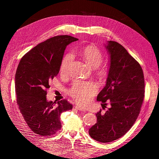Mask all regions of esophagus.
Returning a JSON list of instances; mask_svg holds the SVG:
<instances>
[{"mask_svg": "<svg viewBox=\"0 0 159 159\" xmlns=\"http://www.w3.org/2000/svg\"><path fill=\"white\" fill-rule=\"evenodd\" d=\"M75 109L79 110V111H85V109H84L83 107H81L79 106V105H76V106H75Z\"/></svg>", "mask_w": 159, "mask_h": 159, "instance_id": "obj_1", "label": "esophagus"}]
</instances>
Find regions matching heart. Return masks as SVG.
<instances>
[{
    "mask_svg": "<svg viewBox=\"0 0 159 159\" xmlns=\"http://www.w3.org/2000/svg\"><path fill=\"white\" fill-rule=\"evenodd\" d=\"M85 61L93 67L98 66L103 60V54L98 47L95 46H88L83 48L80 51ZM73 56L72 54H66L60 64V72L62 74H66L69 71ZM108 69L106 66L103 65L98 68L97 74L100 78H105L107 75ZM98 91V85L93 81H75L69 90L71 97L76 101L80 105H88L94 94Z\"/></svg>",
    "mask_w": 159,
    "mask_h": 159,
    "instance_id": "1",
    "label": "heart"
}]
</instances>
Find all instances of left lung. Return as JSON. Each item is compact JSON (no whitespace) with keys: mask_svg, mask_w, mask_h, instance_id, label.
Masks as SVG:
<instances>
[{"mask_svg":"<svg viewBox=\"0 0 159 159\" xmlns=\"http://www.w3.org/2000/svg\"><path fill=\"white\" fill-rule=\"evenodd\" d=\"M105 47L110 66L106 85L97 100L103 108L108 100L111 107L104 114L102 110L96 113L97 123L89 134L95 141L109 143L123 137L137 120L145 96V80L141 66L122 45L108 41Z\"/></svg>","mask_w":159,"mask_h":159,"instance_id":"1","label":"left lung"}]
</instances>
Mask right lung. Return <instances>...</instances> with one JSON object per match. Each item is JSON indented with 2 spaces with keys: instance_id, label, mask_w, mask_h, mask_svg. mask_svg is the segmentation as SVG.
<instances>
[{
  "instance_id": "add662e5",
  "label": "right lung",
  "mask_w": 159,
  "mask_h": 159,
  "mask_svg": "<svg viewBox=\"0 0 159 159\" xmlns=\"http://www.w3.org/2000/svg\"><path fill=\"white\" fill-rule=\"evenodd\" d=\"M78 39L56 36L40 43L20 60L15 74L18 108L32 131L40 136H51L61 127L60 115L73 105L66 99L47 101L50 80L59 73L66 46Z\"/></svg>"
}]
</instances>
